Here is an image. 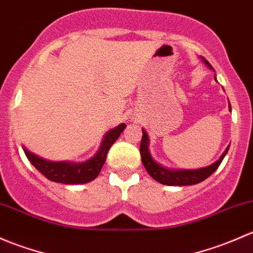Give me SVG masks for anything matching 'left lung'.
<instances>
[{
	"mask_svg": "<svg viewBox=\"0 0 253 253\" xmlns=\"http://www.w3.org/2000/svg\"><path fill=\"white\" fill-rule=\"evenodd\" d=\"M202 59H204L206 66H208L212 69V66L210 64V62H208L207 59H205L204 57H202ZM229 108H230L231 111L230 103H229ZM228 150L229 147H226V150L224 151V153L220 156L219 160H218L217 162L213 163V165L206 167V168L195 169V170H171V169H167L165 167L160 166L158 163H156L155 161L152 160L150 151H148V136L144 129H142V139L141 144H140V155H141L142 165H144L147 173L150 174L156 181H158V183L165 185H171V186L195 185L204 181L205 179H207L208 176L212 175V174L217 170V168L220 166V163H222L223 158L225 157Z\"/></svg>",
	"mask_w": 253,
	"mask_h": 253,
	"instance_id": "8db88e82",
	"label": "left lung"
}]
</instances>
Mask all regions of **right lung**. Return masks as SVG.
<instances>
[{
    "mask_svg": "<svg viewBox=\"0 0 253 253\" xmlns=\"http://www.w3.org/2000/svg\"><path fill=\"white\" fill-rule=\"evenodd\" d=\"M126 126V124L123 123L114 129L109 130L97 153L91 160L84 163L75 165V163L69 162H51V161L42 160V158L33 155L27 148H24V152L31 165L35 167L42 175H45L48 180L62 184H85L97 178L102 166L105 165L109 148L117 141Z\"/></svg>",
    "mask_w": 253,
    "mask_h": 253,
    "instance_id": "right-lung-1",
    "label": "right lung"
}]
</instances>
